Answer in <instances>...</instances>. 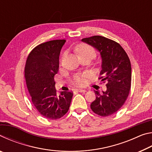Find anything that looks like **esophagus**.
<instances>
[{
  "mask_svg": "<svg viewBox=\"0 0 152 152\" xmlns=\"http://www.w3.org/2000/svg\"><path fill=\"white\" fill-rule=\"evenodd\" d=\"M76 91L79 92H86V90L85 89H81V88H78L76 89Z\"/></svg>",
  "mask_w": 152,
  "mask_h": 152,
  "instance_id": "1",
  "label": "esophagus"
}]
</instances>
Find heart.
<instances>
[{
  "label": "heart",
  "instance_id": "heart-1",
  "mask_svg": "<svg viewBox=\"0 0 152 152\" xmlns=\"http://www.w3.org/2000/svg\"><path fill=\"white\" fill-rule=\"evenodd\" d=\"M76 51L79 57L84 55H91L93 57L95 54L94 49L86 43H81V44L78 45L76 48ZM86 77L87 74L85 73L75 74L73 76V82L77 86H83L85 84Z\"/></svg>",
  "mask_w": 152,
  "mask_h": 152
}]
</instances>
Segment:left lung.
<instances>
[{
    "label": "left lung",
    "mask_w": 152,
    "mask_h": 152,
    "mask_svg": "<svg viewBox=\"0 0 152 152\" xmlns=\"http://www.w3.org/2000/svg\"><path fill=\"white\" fill-rule=\"evenodd\" d=\"M82 42L96 48L102 58L99 79L107 91L101 94L94 91L96 99L92 102V111L101 117L115 114L125 103L132 83V67L127 53L119 43L100 35L84 38Z\"/></svg>",
    "instance_id": "left-lung-1"
}]
</instances>
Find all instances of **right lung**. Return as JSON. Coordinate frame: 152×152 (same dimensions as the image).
<instances>
[{"instance_id": "right-lung-1", "label": "right lung", "mask_w": 152, "mask_h": 152, "mask_svg": "<svg viewBox=\"0 0 152 152\" xmlns=\"http://www.w3.org/2000/svg\"><path fill=\"white\" fill-rule=\"evenodd\" d=\"M65 39L51 40L36 46L29 53L25 78L35 109L46 119L56 120L68 111L72 92L57 94L54 76L59 70V56Z\"/></svg>"}]
</instances>
